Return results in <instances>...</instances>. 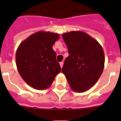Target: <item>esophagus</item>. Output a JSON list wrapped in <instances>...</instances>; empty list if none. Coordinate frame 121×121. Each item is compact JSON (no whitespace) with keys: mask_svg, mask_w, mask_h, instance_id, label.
<instances>
[{"mask_svg":"<svg viewBox=\"0 0 121 121\" xmlns=\"http://www.w3.org/2000/svg\"><path fill=\"white\" fill-rule=\"evenodd\" d=\"M60 65L61 68H62L63 66V62H62V61H61V62H60Z\"/></svg>","mask_w":121,"mask_h":121,"instance_id":"34e87169","label":"esophagus"}]
</instances>
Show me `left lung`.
<instances>
[{"label":"left lung","mask_w":121,"mask_h":121,"mask_svg":"<svg viewBox=\"0 0 121 121\" xmlns=\"http://www.w3.org/2000/svg\"><path fill=\"white\" fill-rule=\"evenodd\" d=\"M62 37L69 56L65 61L61 72L73 91L85 92L95 84L103 72V48L97 41L83 31L63 33Z\"/></svg>","instance_id":"obj_1"}]
</instances>
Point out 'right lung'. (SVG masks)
<instances>
[{
    "label": "right lung",
    "mask_w": 121,
    "mask_h": 121,
    "mask_svg": "<svg viewBox=\"0 0 121 121\" xmlns=\"http://www.w3.org/2000/svg\"><path fill=\"white\" fill-rule=\"evenodd\" d=\"M58 33L41 31L21 42L16 53V66L22 78L31 87L44 90L51 86L61 67L53 45Z\"/></svg>",
    "instance_id": "right-lung-1"
}]
</instances>
